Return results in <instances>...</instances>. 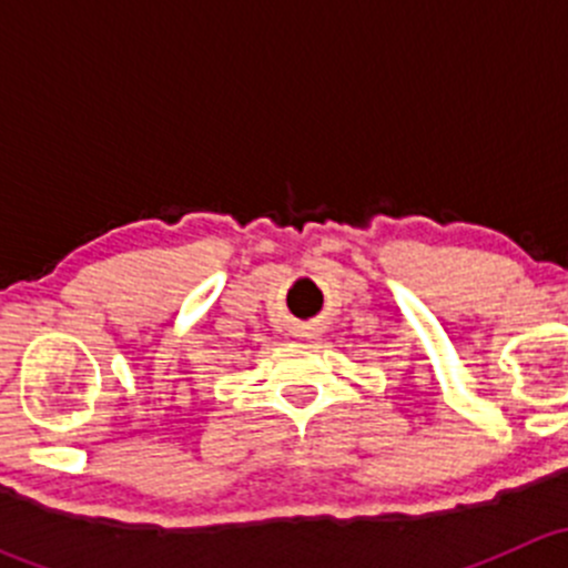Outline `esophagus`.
I'll list each match as a JSON object with an SVG mask.
<instances>
[{"label":"esophagus","instance_id":"esophagus-1","mask_svg":"<svg viewBox=\"0 0 568 568\" xmlns=\"http://www.w3.org/2000/svg\"><path fill=\"white\" fill-rule=\"evenodd\" d=\"M296 335H300V337H313V335H316V329H313V326L302 324V326H296Z\"/></svg>","mask_w":568,"mask_h":568}]
</instances>
